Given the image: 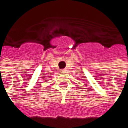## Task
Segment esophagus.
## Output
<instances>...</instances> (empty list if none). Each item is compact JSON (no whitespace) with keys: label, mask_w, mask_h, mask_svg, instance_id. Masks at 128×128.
I'll return each instance as SVG.
<instances>
[{"label":"esophagus","mask_w":128,"mask_h":128,"mask_svg":"<svg viewBox=\"0 0 128 128\" xmlns=\"http://www.w3.org/2000/svg\"><path fill=\"white\" fill-rule=\"evenodd\" d=\"M60 72H66V71H65V69H62V70H60Z\"/></svg>","instance_id":"1"}]
</instances>
